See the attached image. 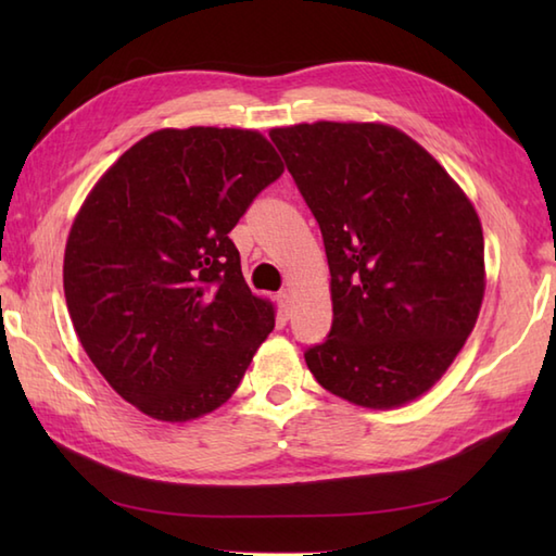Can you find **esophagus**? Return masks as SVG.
Here are the masks:
<instances>
[{
  "label": "esophagus",
  "instance_id": "34e87169",
  "mask_svg": "<svg viewBox=\"0 0 556 556\" xmlns=\"http://www.w3.org/2000/svg\"><path fill=\"white\" fill-rule=\"evenodd\" d=\"M277 305H279V313L285 315V317H289V313H291V296H289V291H279V293H277Z\"/></svg>",
  "mask_w": 556,
  "mask_h": 556
}]
</instances>
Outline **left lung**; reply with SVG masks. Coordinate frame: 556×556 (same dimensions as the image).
<instances>
[{"label": "left lung", "instance_id": "8db88e82", "mask_svg": "<svg viewBox=\"0 0 556 556\" xmlns=\"http://www.w3.org/2000/svg\"><path fill=\"white\" fill-rule=\"evenodd\" d=\"M320 224L332 329L305 363L327 392L399 408L442 380L478 323V212L428 150L380 122L269 131Z\"/></svg>", "mask_w": 556, "mask_h": 556}]
</instances>
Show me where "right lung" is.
Here are the masks:
<instances>
[{
	"label": "right lung",
	"mask_w": 556,
	"mask_h": 556,
	"mask_svg": "<svg viewBox=\"0 0 556 556\" xmlns=\"http://www.w3.org/2000/svg\"><path fill=\"white\" fill-rule=\"evenodd\" d=\"M285 162L253 128H160L83 200L64 251L80 346L146 416L186 422L239 387L275 329L229 231Z\"/></svg>",
	"instance_id": "add662e5"
}]
</instances>
